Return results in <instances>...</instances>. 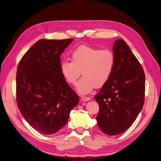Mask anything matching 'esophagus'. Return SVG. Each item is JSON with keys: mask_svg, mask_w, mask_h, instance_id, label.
Segmentation results:
<instances>
[{"mask_svg": "<svg viewBox=\"0 0 161 161\" xmlns=\"http://www.w3.org/2000/svg\"><path fill=\"white\" fill-rule=\"evenodd\" d=\"M80 100H81V101H88V100H90L91 98L90 97L81 96L80 97Z\"/></svg>", "mask_w": 161, "mask_h": 161, "instance_id": "esophagus-1", "label": "esophagus"}]
</instances>
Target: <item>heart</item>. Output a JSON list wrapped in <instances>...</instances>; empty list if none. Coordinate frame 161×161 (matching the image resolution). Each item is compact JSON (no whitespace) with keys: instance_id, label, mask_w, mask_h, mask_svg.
Returning a JSON list of instances; mask_svg holds the SVG:
<instances>
[{"instance_id":"heart-1","label":"heart","mask_w":161,"mask_h":161,"mask_svg":"<svg viewBox=\"0 0 161 161\" xmlns=\"http://www.w3.org/2000/svg\"><path fill=\"white\" fill-rule=\"evenodd\" d=\"M71 61L64 60L61 71L69 84L75 86L81 74L77 90L81 94L90 93L96 87H101L110 80L115 65V55L110 49L81 45L71 53Z\"/></svg>"}]
</instances>
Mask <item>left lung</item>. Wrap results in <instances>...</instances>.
I'll use <instances>...</instances> for the list:
<instances>
[{
  "instance_id": "1",
  "label": "left lung",
  "mask_w": 161,
  "mask_h": 161,
  "mask_svg": "<svg viewBox=\"0 0 161 161\" xmlns=\"http://www.w3.org/2000/svg\"><path fill=\"white\" fill-rule=\"evenodd\" d=\"M115 65L110 80L94 96L99 104L97 125L108 135H116L131 126L144 102L142 67L123 39L114 42Z\"/></svg>"
}]
</instances>
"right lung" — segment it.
Masks as SVG:
<instances>
[{"label": "right lung", "mask_w": 161, "mask_h": 161, "mask_svg": "<svg viewBox=\"0 0 161 161\" xmlns=\"http://www.w3.org/2000/svg\"><path fill=\"white\" fill-rule=\"evenodd\" d=\"M73 39L37 41L19 61L16 75L17 103L31 126L45 134L63 128L79 96L61 71L60 55Z\"/></svg>", "instance_id": "add662e5"}]
</instances>
